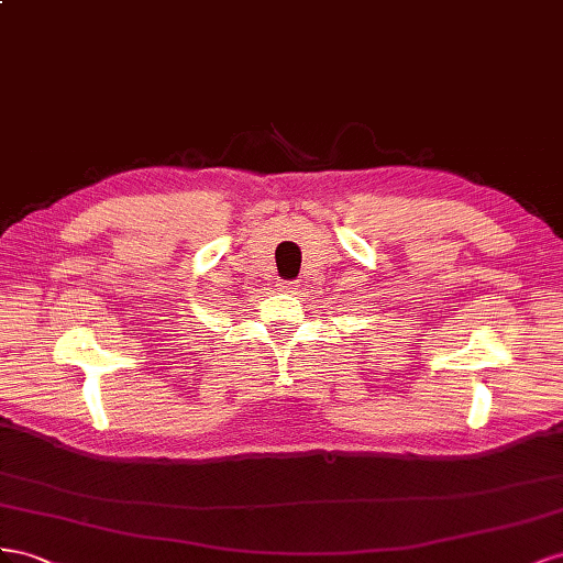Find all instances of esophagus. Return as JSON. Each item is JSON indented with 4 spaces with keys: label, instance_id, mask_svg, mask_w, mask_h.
I'll return each mask as SVG.
<instances>
[{
    "label": "esophagus",
    "instance_id": "obj_1",
    "mask_svg": "<svg viewBox=\"0 0 563 563\" xmlns=\"http://www.w3.org/2000/svg\"><path fill=\"white\" fill-rule=\"evenodd\" d=\"M278 290H280V292H295V290H297V283L283 280V283H278Z\"/></svg>",
    "mask_w": 563,
    "mask_h": 563
}]
</instances>
